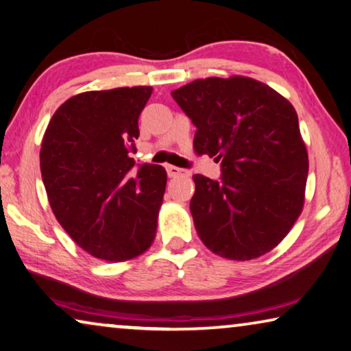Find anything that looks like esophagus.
<instances>
[{
	"mask_svg": "<svg viewBox=\"0 0 351 351\" xmlns=\"http://www.w3.org/2000/svg\"><path fill=\"white\" fill-rule=\"evenodd\" d=\"M167 173H169L170 178L189 176V171H187L186 169H180V167H175V165H169V167H167Z\"/></svg>",
	"mask_w": 351,
	"mask_h": 351,
	"instance_id": "34e87169",
	"label": "esophagus"
}]
</instances>
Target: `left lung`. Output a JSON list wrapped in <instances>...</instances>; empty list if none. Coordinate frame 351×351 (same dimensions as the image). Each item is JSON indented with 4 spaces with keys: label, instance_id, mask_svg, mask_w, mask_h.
Returning <instances> with one entry per match:
<instances>
[{
    "label": "left lung",
    "instance_id": "1",
    "mask_svg": "<svg viewBox=\"0 0 351 351\" xmlns=\"http://www.w3.org/2000/svg\"><path fill=\"white\" fill-rule=\"evenodd\" d=\"M171 97L195 124L193 149L221 162V181L192 176L191 213L203 244L239 261L273 250L304 206L309 158L296 110L241 75L198 78Z\"/></svg>",
    "mask_w": 351,
    "mask_h": 351
}]
</instances>
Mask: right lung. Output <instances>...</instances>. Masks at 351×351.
<instances>
[{
  "mask_svg": "<svg viewBox=\"0 0 351 351\" xmlns=\"http://www.w3.org/2000/svg\"><path fill=\"white\" fill-rule=\"evenodd\" d=\"M151 86L80 93L60 106L40 146V173L56 221L93 257L110 263L146 252L158 230L167 171L129 153Z\"/></svg>",
  "mask_w": 351,
  "mask_h": 351,
  "instance_id": "1",
  "label": "right lung"
}]
</instances>
